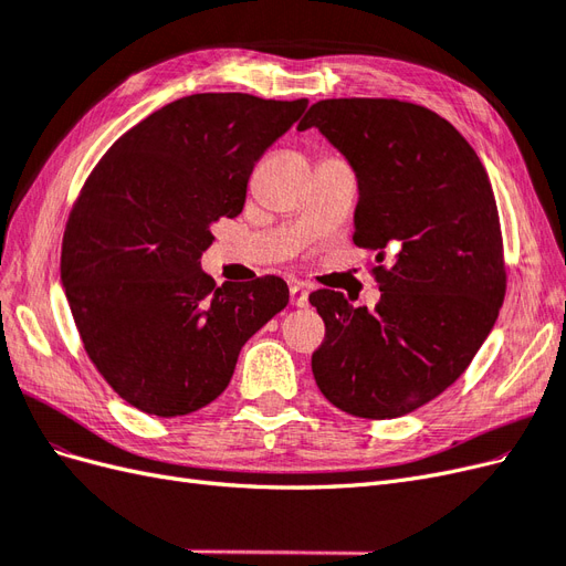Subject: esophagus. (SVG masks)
<instances>
[{
  "label": "esophagus",
  "mask_w": 566,
  "mask_h": 566,
  "mask_svg": "<svg viewBox=\"0 0 566 566\" xmlns=\"http://www.w3.org/2000/svg\"><path fill=\"white\" fill-rule=\"evenodd\" d=\"M290 302H293L295 306H306V304H310V293H306L304 285H300V283L290 285Z\"/></svg>",
  "instance_id": "34e87169"
}]
</instances>
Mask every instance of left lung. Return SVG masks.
<instances>
[{
    "label": "left lung",
    "mask_w": 566,
    "mask_h": 566,
    "mask_svg": "<svg viewBox=\"0 0 566 566\" xmlns=\"http://www.w3.org/2000/svg\"><path fill=\"white\" fill-rule=\"evenodd\" d=\"M310 127L356 169L352 238L375 252L382 293L368 312L314 290L325 323L314 378L349 416L401 418L468 370L499 318L507 269L493 188L465 136L410 101H316L297 125Z\"/></svg>",
    "instance_id": "left-lung-1"
}]
</instances>
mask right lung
I'll return each mask as SVG.
<instances>
[{"label":"right lung","instance_id":"right-lung-1","mask_svg":"<svg viewBox=\"0 0 566 566\" xmlns=\"http://www.w3.org/2000/svg\"><path fill=\"white\" fill-rule=\"evenodd\" d=\"M306 98L193 94L106 150L67 214L61 281L84 352L129 406L175 418L214 401L245 342L287 304L279 276L214 281L212 224L241 214L264 150Z\"/></svg>","mask_w":566,"mask_h":566}]
</instances>
